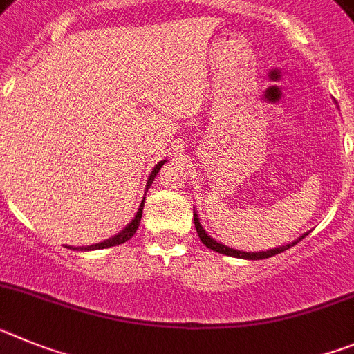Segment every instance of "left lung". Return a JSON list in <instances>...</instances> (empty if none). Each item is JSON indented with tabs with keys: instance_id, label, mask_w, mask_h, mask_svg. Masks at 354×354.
<instances>
[{
	"instance_id": "obj_1",
	"label": "left lung",
	"mask_w": 354,
	"mask_h": 354,
	"mask_svg": "<svg viewBox=\"0 0 354 354\" xmlns=\"http://www.w3.org/2000/svg\"><path fill=\"white\" fill-rule=\"evenodd\" d=\"M194 224H196V232H198L199 239H201V242L205 245H207L208 250H214L217 251V253H223L226 254V257H235V258H245V260H263V258H269V257H274V254L278 253H283L285 250H288V248H292L294 244H297V242L301 241V239H305L308 233H303V235L299 236V239H296L294 242H290V244L287 245H279V248H274V250H269V251H258V253H245V251H239V250H232V248H228V245L221 244V242L214 241L210 235H208L205 230H203L201 223H199L198 219V214L194 212Z\"/></svg>"
}]
</instances>
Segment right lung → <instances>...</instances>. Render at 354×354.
Wrapping results in <instances>:
<instances>
[{"label":"right lung","mask_w":354,"mask_h":354,"mask_svg":"<svg viewBox=\"0 0 354 354\" xmlns=\"http://www.w3.org/2000/svg\"><path fill=\"white\" fill-rule=\"evenodd\" d=\"M165 164V160H162V162H158V164L155 165V169L151 171V174H149V178H147V185H146V190L151 187V183L155 181V176L156 173L160 171V167ZM142 208H144V199L140 201V207L139 210H137V214H135V217L131 219V223L126 226L124 230H121V232L118 233V235H113L112 239H106V241L100 242V244H92V245H82V248H73V250H80V251H91V250H104V248H112V245H119L122 244V242L130 241L131 236L135 235V232H137V228H139V223H140V217H142ZM71 250V248H69Z\"/></svg>","instance_id":"add662e5"}]
</instances>
